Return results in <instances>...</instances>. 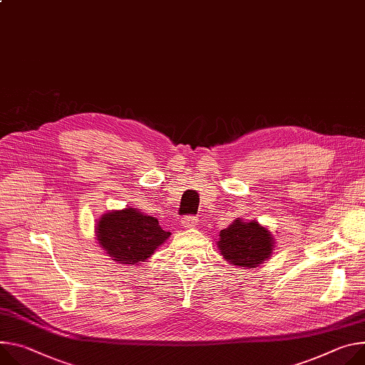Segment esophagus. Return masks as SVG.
Segmentation results:
<instances>
[{
  "instance_id": "esophagus-1",
  "label": "esophagus",
  "mask_w": 365,
  "mask_h": 365,
  "mask_svg": "<svg viewBox=\"0 0 365 365\" xmlns=\"http://www.w3.org/2000/svg\"><path fill=\"white\" fill-rule=\"evenodd\" d=\"M182 227L183 228H186V230H189V228H195L196 225H197V218L196 217H192V215H189V217H185L183 220H182Z\"/></svg>"
}]
</instances>
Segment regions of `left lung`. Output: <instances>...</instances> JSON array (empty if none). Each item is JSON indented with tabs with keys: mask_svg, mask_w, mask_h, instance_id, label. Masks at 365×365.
<instances>
[{
	"mask_svg": "<svg viewBox=\"0 0 365 365\" xmlns=\"http://www.w3.org/2000/svg\"><path fill=\"white\" fill-rule=\"evenodd\" d=\"M274 243L268 228L255 220L246 222L237 218L220 231L218 249L231 264L240 268H257L272 255Z\"/></svg>",
	"mask_w": 365,
	"mask_h": 365,
	"instance_id": "obj_1",
	"label": "left lung"
}]
</instances>
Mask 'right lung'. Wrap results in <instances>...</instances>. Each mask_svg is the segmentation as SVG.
<instances>
[{
	"label": "right lung",
	"mask_w": 365,
	"mask_h": 365,
	"mask_svg": "<svg viewBox=\"0 0 365 365\" xmlns=\"http://www.w3.org/2000/svg\"><path fill=\"white\" fill-rule=\"evenodd\" d=\"M96 236L113 262L140 264L170 237V233L158 225L155 217L135 208H123L102 215L96 224Z\"/></svg>",
	"instance_id": "add662e5"
}]
</instances>
